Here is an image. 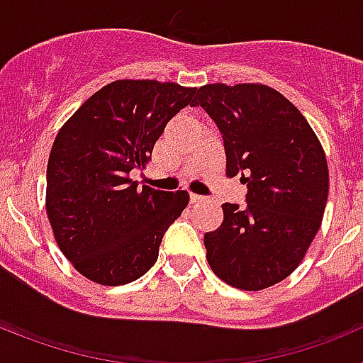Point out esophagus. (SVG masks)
Segmentation results:
<instances>
[{
	"label": "esophagus",
	"mask_w": 363,
	"mask_h": 363,
	"mask_svg": "<svg viewBox=\"0 0 363 363\" xmlns=\"http://www.w3.org/2000/svg\"><path fill=\"white\" fill-rule=\"evenodd\" d=\"M205 198L200 196V194H194V192H191V203H200V201H203Z\"/></svg>",
	"instance_id": "34e87169"
}]
</instances>
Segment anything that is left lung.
Segmentation results:
<instances>
[{
	"label": "left lung",
	"instance_id": "left-lung-1",
	"mask_svg": "<svg viewBox=\"0 0 363 363\" xmlns=\"http://www.w3.org/2000/svg\"><path fill=\"white\" fill-rule=\"evenodd\" d=\"M194 105L216 121L225 174L247 184V205L223 203V221L205 233L207 262L220 280L262 291L301 264L322 225L329 169L318 136L289 99L262 83H209Z\"/></svg>",
	"mask_w": 363,
	"mask_h": 363
}]
</instances>
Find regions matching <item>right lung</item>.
Masks as SVG:
<instances>
[{
    "label": "right lung",
    "instance_id": "1",
    "mask_svg": "<svg viewBox=\"0 0 363 363\" xmlns=\"http://www.w3.org/2000/svg\"><path fill=\"white\" fill-rule=\"evenodd\" d=\"M196 86L118 79L63 123L47 163L45 207L57 247L72 267L99 285L138 280L158 258L163 234L189 203L129 178L149 163L165 125Z\"/></svg>",
    "mask_w": 363,
    "mask_h": 363
}]
</instances>
